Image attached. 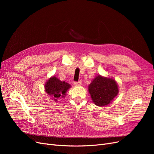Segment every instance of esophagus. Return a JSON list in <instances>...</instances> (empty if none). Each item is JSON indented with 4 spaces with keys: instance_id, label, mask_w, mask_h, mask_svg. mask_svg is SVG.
<instances>
[{
    "instance_id": "esophagus-1",
    "label": "esophagus",
    "mask_w": 154,
    "mask_h": 154,
    "mask_svg": "<svg viewBox=\"0 0 154 154\" xmlns=\"http://www.w3.org/2000/svg\"><path fill=\"white\" fill-rule=\"evenodd\" d=\"M82 81L74 82V85H76V86H80V85H82Z\"/></svg>"
}]
</instances>
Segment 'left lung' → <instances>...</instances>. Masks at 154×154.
I'll list each match as a JSON object with an SVG mask.
<instances>
[{"label": "left lung", "mask_w": 154, "mask_h": 154, "mask_svg": "<svg viewBox=\"0 0 154 154\" xmlns=\"http://www.w3.org/2000/svg\"><path fill=\"white\" fill-rule=\"evenodd\" d=\"M88 91L93 103L97 106H103L112 103L118 94L119 88L113 78L98 74L88 86Z\"/></svg>", "instance_id": "obj_1"}]
</instances>
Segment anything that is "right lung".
<instances>
[{"mask_svg":"<svg viewBox=\"0 0 154 154\" xmlns=\"http://www.w3.org/2000/svg\"><path fill=\"white\" fill-rule=\"evenodd\" d=\"M71 87V85L69 83L60 81L54 76L49 78L44 85L45 92L51 97V99L57 102L59 97H62L63 98L66 96L67 91Z\"/></svg>","mask_w":154,"mask_h":154,"instance_id":"obj_1","label":"right lung"}]
</instances>
